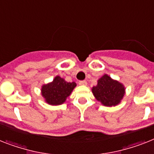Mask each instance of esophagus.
<instances>
[{
    "label": "esophagus",
    "instance_id": "34e87169",
    "mask_svg": "<svg viewBox=\"0 0 154 154\" xmlns=\"http://www.w3.org/2000/svg\"><path fill=\"white\" fill-rule=\"evenodd\" d=\"M79 84L81 85V86H86V85H87V82H86V81L83 80V81H79Z\"/></svg>",
    "mask_w": 154,
    "mask_h": 154
}]
</instances>
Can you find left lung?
Returning <instances> with one entry per match:
<instances>
[{
    "label": "left lung",
    "mask_w": 154,
    "mask_h": 154,
    "mask_svg": "<svg viewBox=\"0 0 154 154\" xmlns=\"http://www.w3.org/2000/svg\"><path fill=\"white\" fill-rule=\"evenodd\" d=\"M92 93L101 105L107 107L116 106L121 102L126 93L124 85L118 80L105 74L97 80V86L92 88Z\"/></svg>",
    "instance_id": "obj_1"
}]
</instances>
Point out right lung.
Listing matches in <instances>:
<instances>
[{"label":"right lung","instance_id":"obj_1","mask_svg":"<svg viewBox=\"0 0 154 154\" xmlns=\"http://www.w3.org/2000/svg\"><path fill=\"white\" fill-rule=\"evenodd\" d=\"M75 86V82H68L64 79L57 75L52 82L42 86L41 94L48 105H60L65 102Z\"/></svg>","mask_w":154,"mask_h":154}]
</instances>
